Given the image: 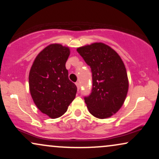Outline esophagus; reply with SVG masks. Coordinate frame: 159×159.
<instances>
[{"label":"esophagus","mask_w":159,"mask_h":159,"mask_svg":"<svg viewBox=\"0 0 159 159\" xmlns=\"http://www.w3.org/2000/svg\"><path fill=\"white\" fill-rule=\"evenodd\" d=\"M75 85H76V86H77V89H78V90H79V89H80V84L78 83V82H76V83H75Z\"/></svg>","instance_id":"1"}]
</instances>
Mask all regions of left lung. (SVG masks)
<instances>
[{
	"mask_svg": "<svg viewBox=\"0 0 159 159\" xmlns=\"http://www.w3.org/2000/svg\"><path fill=\"white\" fill-rule=\"evenodd\" d=\"M77 51L92 73V93L84 100L89 113L99 119L116 114L127 96L128 78L120 56L103 43L78 48Z\"/></svg>",
	"mask_w": 159,
	"mask_h": 159,
	"instance_id": "1",
	"label": "left lung"
}]
</instances>
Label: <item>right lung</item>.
<instances>
[{"mask_svg": "<svg viewBox=\"0 0 159 159\" xmlns=\"http://www.w3.org/2000/svg\"><path fill=\"white\" fill-rule=\"evenodd\" d=\"M70 53L69 47L51 44L37 56L29 72V89L34 103L52 119L67 111L77 92L65 67Z\"/></svg>", "mask_w": 159, "mask_h": 159, "instance_id": "right-lung-1", "label": "right lung"}]
</instances>
